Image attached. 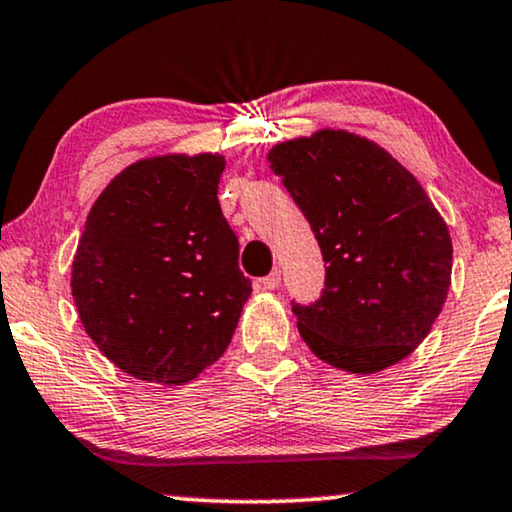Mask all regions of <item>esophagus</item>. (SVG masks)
<instances>
[{
    "mask_svg": "<svg viewBox=\"0 0 512 512\" xmlns=\"http://www.w3.org/2000/svg\"><path fill=\"white\" fill-rule=\"evenodd\" d=\"M279 284H282V272H279V270H272L268 277L261 279V286L265 291H275Z\"/></svg>",
    "mask_w": 512,
    "mask_h": 512,
    "instance_id": "1",
    "label": "esophagus"
}]
</instances>
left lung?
Wrapping results in <instances>:
<instances>
[{"label": "left lung", "instance_id": "obj_1", "mask_svg": "<svg viewBox=\"0 0 512 512\" xmlns=\"http://www.w3.org/2000/svg\"><path fill=\"white\" fill-rule=\"evenodd\" d=\"M268 160L326 261L321 298L293 303L305 345L356 375L403 361L431 333L452 284L450 230L422 184L347 130L289 139Z\"/></svg>", "mask_w": 512, "mask_h": 512}]
</instances>
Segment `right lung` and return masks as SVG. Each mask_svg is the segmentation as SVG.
I'll return each mask as SVG.
<instances>
[{"mask_svg": "<svg viewBox=\"0 0 512 512\" xmlns=\"http://www.w3.org/2000/svg\"><path fill=\"white\" fill-rule=\"evenodd\" d=\"M219 153L137 160L90 207L72 296L90 340L137 380L186 384L233 340L251 282L223 219Z\"/></svg>", "mask_w": 512, "mask_h": 512, "instance_id": "add662e5", "label": "right lung"}]
</instances>
